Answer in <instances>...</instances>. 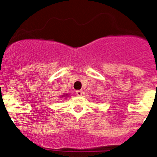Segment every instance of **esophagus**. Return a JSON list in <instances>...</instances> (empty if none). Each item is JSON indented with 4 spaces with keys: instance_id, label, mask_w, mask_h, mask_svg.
Listing matches in <instances>:
<instances>
[{
    "instance_id": "34e87169",
    "label": "esophagus",
    "mask_w": 157,
    "mask_h": 157,
    "mask_svg": "<svg viewBox=\"0 0 157 157\" xmlns=\"http://www.w3.org/2000/svg\"><path fill=\"white\" fill-rule=\"evenodd\" d=\"M75 94H76V95H77V96H82V90H77L75 92Z\"/></svg>"
}]
</instances>
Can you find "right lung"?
Wrapping results in <instances>:
<instances>
[{"label": "right lung", "mask_w": 157, "mask_h": 157, "mask_svg": "<svg viewBox=\"0 0 157 157\" xmlns=\"http://www.w3.org/2000/svg\"><path fill=\"white\" fill-rule=\"evenodd\" d=\"M68 96H69L68 94H63V95L61 96V98H67Z\"/></svg>", "instance_id": "add662e5"}]
</instances>
